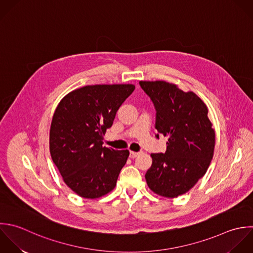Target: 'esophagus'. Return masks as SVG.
<instances>
[{
	"label": "esophagus",
	"mask_w": 253,
	"mask_h": 253,
	"mask_svg": "<svg viewBox=\"0 0 253 253\" xmlns=\"http://www.w3.org/2000/svg\"><path fill=\"white\" fill-rule=\"evenodd\" d=\"M139 155H140V153H137V152H130V158H131V159H135V158H137Z\"/></svg>",
	"instance_id": "1"
}]
</instances>
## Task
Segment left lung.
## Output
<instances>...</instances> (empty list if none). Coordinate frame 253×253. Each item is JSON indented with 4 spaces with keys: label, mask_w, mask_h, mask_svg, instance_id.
Segmentation results:
<instances>
[{
    "label": "left lung",
    "mask_w": 253,
    "mask_h": 253,
    "mask_svg": "<svg viewBox=\"0 0 253 253\" xmlns=\"http://www.w3.org/2000/svg\"><path fill=\"white\" fill-rule=\"evenodd\" d=\"M156 108V129L169 137L165 154H151L145 177L156 194L174 198L189 191L204 176L213 159L215 130L208 108L193 91L165 81H141Z\"/></svg>",
    "instance_id": "1"
}]
</instances>
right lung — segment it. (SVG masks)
Instances as JSON below:
<instances>
[{
    "label": "right lung",
    "mask_w": 253,
    "mask_h": 253,
    "mask_svg": "<svg viewBox=\"0 0 253 253\" xmlns=\"http://www.w3.org/2000/svg\"><path fill=\"white\" fill-rule=\"evenodd\" d=\"M134 89L130 84L85 85L59 102L50 127V154L64 182L79 196L95 199L114 189L129 151L103 147L102 140Z\"/></svg>",
    "instance_id": "1"
}]
</instances>
